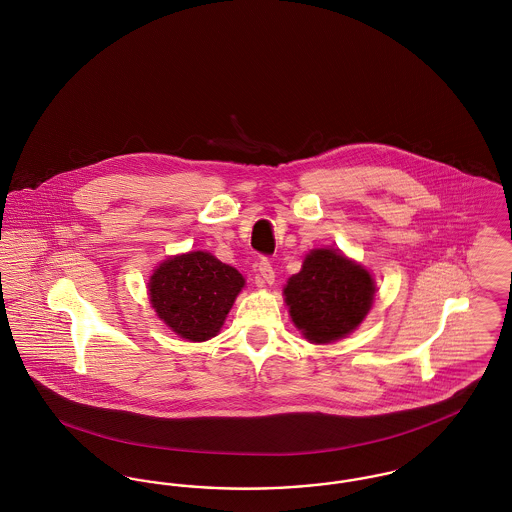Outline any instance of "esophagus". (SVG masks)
<instances>
[{"label":"esophagus","instance_id":"obj_1","mask_svg":"<svg viewBox=\"0 0 512 512\" xmlns=\"http://www.w3.org/2000/svg\"><path fill=\"white\" fill-rule=\"evenodd\" d=\"M274 282V268L270 265L268 259H261L257 263V276H255V284L257 286H268Z\"/></svg>","mask_w":512,"mask_h":512}]
</instances>
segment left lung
<instances>
[{
	"label": "left lung",
	"mask_w": 512,
	"mask_h": 512,
	"mask_svg": "<svg viewBox=\"0 0 512 512\" xmlns=\"http://www.w3.org/2000/svg\"><path fill=\"white\" fill-rule=\"evenodd\" d=\"M290 315L313 343H330L353 332L366 317L374 282L361 265L334 249L311 251L284 288Z\"/></svg>",
	"instance_id": "obj_1"
}]
</instances>
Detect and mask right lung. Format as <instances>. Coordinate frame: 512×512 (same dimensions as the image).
Listing matches in <instances>:
<instances>
[{
    "label": "right lung",
    "mask_w": 512,
    "mask_h": 512,
    "mask_svg": "<svg viewBox=\"0 0 512 512\" xmlns=\"http://www.w3.org/2000/svg\"><path fill=\"white\" fill-rule=\"evenodd\" d=\"M244 276L211 253L194 251L172 257L149 280V297L155 313L180 338L205 341L219 334L220 326Z\"/></svg>",
    "instance_id": "1"
}]
</instances>
